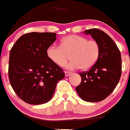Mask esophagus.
Returning a JSON list of instances; mask_svg holds the SVG:
<instances>
[{
  "instance_id": "esophagus-1",
  "label": "esophagus",
  "mask_w": 130,
  "mask_h": 130,
  "mask_svg": "<svg viewBox=\"0 0 130 130\" xmlns=\"http://www.w3.org/2000/svg\"><path fill=\"white\" fill-rule=\"evenodd\" d=\"M64 73H65V75H66V76H69V75L71 74V72H70V71H65V72Z\"/></svg>"
}]
</instances>
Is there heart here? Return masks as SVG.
<instances>
[{"label":"heart","mask_w":130,"mask_h":130,"mask_svg":"<svg viewBox=\"0 0 130 130\" xmlns=\"http://www.w3.org/2000/svg\"><path fill=\"white\" fill-rule=\"evenodd\" d=\"M101 51L100 44L96 40H89L78 35H70L60 41V45H51L46 50L48 57L59 66L66 65L70 70L80 68L87 70L93 66L98 59Z\"/></svg>","instance_id":"obj_1"}]
</instances>
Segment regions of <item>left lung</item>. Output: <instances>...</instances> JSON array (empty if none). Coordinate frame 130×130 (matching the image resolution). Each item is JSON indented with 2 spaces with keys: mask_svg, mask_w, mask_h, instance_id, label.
<instances>
[{
  "mask_svg": "<svg viewBox=\"0 0 130 130\" xmlns=\"http://www.w3.org/2000/svg\"><path fill=\"white\" fill-rule=\"evenodd\" d=\"M100 44L101 51L96 64L89 71L79 73L82 80L76 87L78 96L86 101L98 102L112 92L119 82L122 73L121 52L112 38L102 30H85Z\"/></svg>",
  "mask_w": 130,
  "mask_h": 130,
  "instance_id": "8db88e82",
  "label": "left lung"
}]
</instances>
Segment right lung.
<instances>
[{
    "label": "right lung",
    "mask_w": 130,
    "mask_h": 130,
    "mask_svg": "<svg viewBox=\"0 0 130 130\" xmlns=\"http://www.w3.org/2000/svg\"><path fill=\"white\" fill-rule=\"evenodd\" d=\"M55 40V33L33 32L22 36L11 49L9 79L17 96L25 103H47L58 82L65 76L62 69L46 55Z\"/></svg>",
    "instance_id": "add662e5"
}]
</instances>
